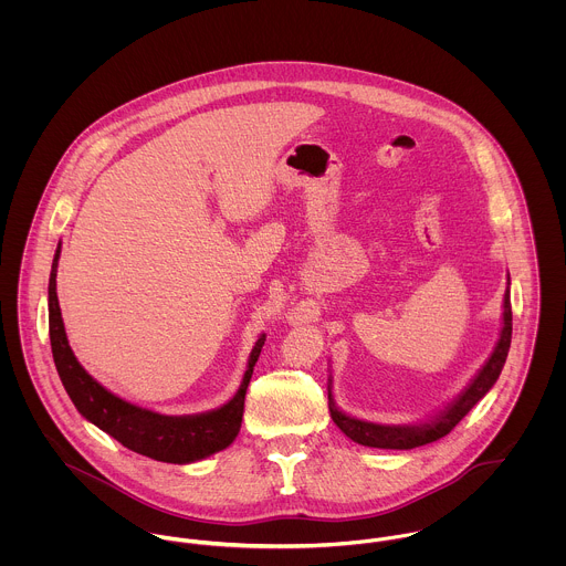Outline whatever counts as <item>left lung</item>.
I'll return each mask as SVG.
<instances>
[{
    "instance_id": "1",
    "label": "left lung",
    "mask_w": 566,
    "mask_h": 566,
    "mask_svg": "<svg viewBox=\"0 0 566 566\" xmlns=\"http://www.w3.org/2000/svg\"><path fill=\"white\" fill-rule=\"evenodd\" d=\"M510 281V276H507ZM510 342H512V305H510V290L505 292L503 298V328H501V337L499 344L494 348V353L490 355V359L485 361L484 368L480 370V375L473 379V384L449 405L436 420L420 424V427H386V424H373V422H364L357 418H350L346 413H342L331 395H328V411L333 422L357 444L364 447H377V449H416L429 442H436L440 438H444L447 433H451L455 429V424L475 407L485 397V392L494 386V381L501 375V368L505 364L507 350H510Z\"/></svg>"
}]
</instances>
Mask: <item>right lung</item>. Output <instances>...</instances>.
I'll list each match as a JSON object with an SVG mask.
<instances>
[{"label":"right lung","mask_w":566,"mask_h":566,"mask_svg":"<svg viewBox=\"0 0 566 566\" xmlns=\"http://www.w3.org/2000/svg\"><path fill=\"white\" fill-rule=\"evenodd\" d=\"M61 256V243L54 254L50 272V342L52 355L59 370V377L86 420L113 436L126 449L153 458L157 462L169 464H189L202 458H209L227 449L240 433L243 416V399L252 377V368L259 359L265 335H261L250 353L248 370L243 375L242 386L233 401L207 413L198 416H161L150 409L126 403L119 397L102 388L74 357L65 326L61 318L59 296H56V268Z\"/></svg>","instance_id":"add662e5"}]
</instances>
